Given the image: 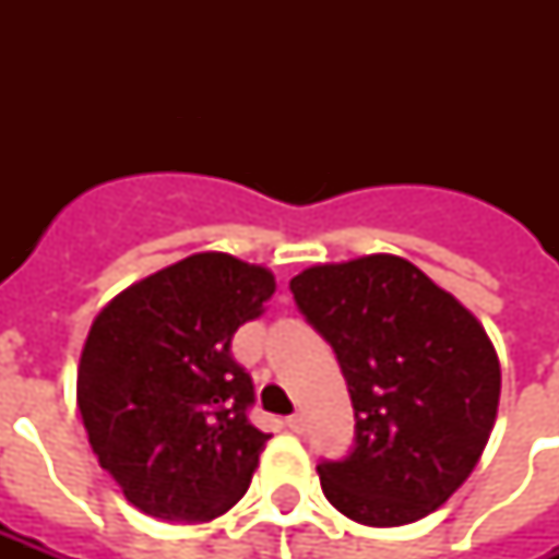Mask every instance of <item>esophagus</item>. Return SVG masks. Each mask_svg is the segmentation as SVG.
Here are the masks:
<instances>
[{
  "label": "esophagus",
  "mask_w": 559,
  "mask_h": 559,
  "mask_svg": "<svg viewBox=\"0 0 559 559\" xmlns=\"http://www.w3.org/2000/svg\"><path fill=\"white\" fill-rule=\"evenodd\" d=\"M287 429H289V432H296V435L305 432V429H307L305 415H289V417H287Z\"/></svg>",
  "instance_id": "obj_1"
}]
</instances>
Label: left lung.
Masks as SVG:
<instances>
[{
    "label": "left lung",
    "instance_id": "left-lung-1",
    "mask_svg": "<svg viewBox=\"0 0 559 559\" xmlns=\"http://www.w3.org/2000/svg\"><path fill=\"white\" fill-rule=\"evenodd\" d=\"M348 382L357 447L319 464L328 502L394 528L459 490L493 432L502 371L481 322L415 263L366 254L289 281Z\"/></svg>",
    "mask_w": 559,
    "mask_h": 559
}]
</instances>
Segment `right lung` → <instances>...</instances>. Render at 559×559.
I'll use <instances>...</instances> for the list:
<instances>
[{"label": "right lung", "mask_w": 559, "mask_h": 559, "mask_svg": "<svg viewBox=\"0 0 559 559\" xmlns=\"http://www.w3.org/2000/svg\"><path fill=\"white\" fill-rule=\"evenodd\" d=\"M275 293L266 266L197 252L135 281L90 328L78 408L127 502L165 522H211L249 490L270 435L249 424L237 328Z\"/></svg>", "instance_id": "1"}]
</instances>
